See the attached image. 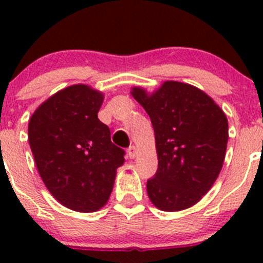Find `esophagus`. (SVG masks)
Returning <instances> with one entry per match:
<instances>
[{
    "label": "esophagus",
    "instance_id": "obj_1",
    "mask_svg": "<svg viewBox=\"0 0 263 263\" xmlns=\"http://www.w3.org/2000/svg\"><path fill=\"white\" fill-rule=\"evenodd\" d=\"M127 154H128V156H129V158H131V159L136 158V155H137V147L132 145V146H129L128 148H127Z\"/></svg>",
    "mask_w": 263,
    "mask_h": 263
}]
</instances>
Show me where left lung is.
I'll use <instances>...</instances> for the list:
<instances>
[{
  "label": "left lung",
  "mask_w": 263,
  "mask_h": 263,
  "mask_svg": "<svg viewBox=\"0 0 263 263\" xmlns=\"http://www.w3.org/2000/svg\"><path fill=\"white\" fill-rule=\"evenodd\" d=\"M154 127L158 171L147 181L151 202L163 211L191 208L219 177L228 144V119L208 94L192 85L165 81L148 95L134 87Z\"/></svg>",
  "instance_id": "1"
}]
</instances>
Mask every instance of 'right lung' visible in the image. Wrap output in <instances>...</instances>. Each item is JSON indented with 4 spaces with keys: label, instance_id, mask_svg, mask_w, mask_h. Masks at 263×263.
Listing matches in <instances>:
<instances>
[{
    "label": "right lung",
    "instance_id": "add662e5",
    "mask_svg": "<svg viewBox=\"0 0 263 263\" xmlns=\"http://www.w3.org/2000/svg\"><path fill=\"white\" fill-rule=\"evenodd\" d=\"M102 92L72 85L55 92L31 116L28 137L36 168L53 197L80 213L99 210L112 193L124 150L99 121Z\"/></svg>",
    "mask_w": 263,
    "mask_h": 263
}]
</instances>
